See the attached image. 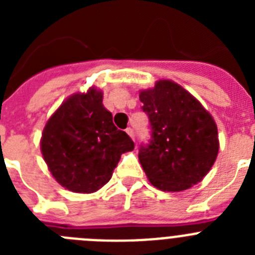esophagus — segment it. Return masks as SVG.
<instances>
[{
    "label": "esophagus",
    "instance_id": "34e87169",
    "mask_svg": "<svg viewBox=\"0 0 255 255\" xmlns=\"http://www.w3.org/2000/svg\"><path fill=\"white\" fill-rule=\"evenodd\" d=\"M126 132H128V135L134 140V130H132L131 128H128V129H126Z\"/></svg>",
    "mask_w": 255,
    "mask_h": 255
}]
</instances>
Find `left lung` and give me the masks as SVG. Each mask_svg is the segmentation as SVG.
Returning a JSON list of instances; mask_svg holds the SVG:
<instances>
[{
    "instance_id": "obj_1",
    "label": "left lung",
    "mask_w": 255,
    "mask_h": 255,
    "mask_svg": "<svg viewBox=\"0 0 255 255\" xmlns=\"http://www.w3.org/2000/svg\"><path fill=\"white\" fill-rule=\"evenodd\" d=\"M152 139L141 145L139 161L153 186L182 191L203 180L218 154V132L202 103L172 80H158L140 91Z\"/></svg>"
}]
</instances>
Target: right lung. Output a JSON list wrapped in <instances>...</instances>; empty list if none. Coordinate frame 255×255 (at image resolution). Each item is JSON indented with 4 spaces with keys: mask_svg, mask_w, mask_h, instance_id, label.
I'll return each instance as SVG.
<instances>
[{
    "mask_svg": "<svg viewBox=\"0 0 255 255\" xmlns=\"http://www.w3.org/2000/svg\"><path fill=\"white\" fill-rule=\"evenodd\" d=\"M102 91L69 97L49 117L40 150L56 181L74 193H94L112 176L121 154L134 149V141L112 123L102 103Z\"/></svg>",
    "mask_w": 255,
    "mask_h": 255,
    "instance_id": "add662e5",
    "label": "right lung"
}]
</instances>
